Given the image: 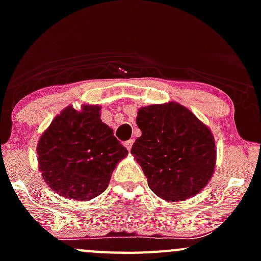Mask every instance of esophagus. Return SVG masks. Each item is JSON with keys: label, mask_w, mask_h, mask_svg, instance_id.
Segmentation results:
<instances>
[{"label": "esophagus", "mask_w": 261, "mask_h": 261, "mask_svg": "<svg viewBox=\"0 0 261 261\" xmlns=\"http://www.w3.org/2000/svg\"><path fill=\"white\" fill-rule=\"evenodd\" d=\"M133 144H134L133 139H130V140L125 141V146L127 147V150H131V147H133Z\"/></svg>", "instance_id": "esophagus-1"}]
</instances>
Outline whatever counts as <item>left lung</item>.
Masks as SVG:
<instances>
[{"label":"left lung","mask_w":261,"mask_h":261,"mask_svg":"<svg viewBox=\"0 0 261 261\" xmlns=\"http://www.w3.org/2000/svg\"><path fill=\"white\" fill-rule=\"evenodd\" d=\"M136 123L141 136L131 152L160 198L178 202L202 191L216 165L211 130L177 102L141 107Z\"/></svg>","instance_id":"left-lung-1"}]
</instances>
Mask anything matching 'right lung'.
I'll list each match as a JSON object with an SVG mask.
<instances>
[{
	"instance_id": "obj_1",
	"label": "right lung",
	"mask_w": 261,
	"mask_h": 261,
	"mask_svg": "<svg viewBox=\"0 0 261 261\" xmlns=\"http://www.w3.org/2000/svg\"><path fill=\"white\" fill-rule=\"evenodd\" d=\"M101 107L68 106L38 143L39 169L50 188L73 201H89L109 187L117 163L128 154L102 122Z\"/></svg>"
}]
</instances>
